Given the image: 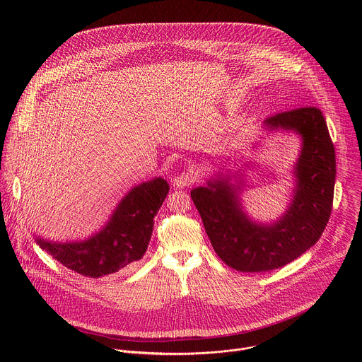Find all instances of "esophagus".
Masks as SVG:
<instances>
[{
  "label": "esophagus",
  "mask_w": 362,
  "mask_h": 362,
  "mask_svg": "<svg viewBox=\"0 0 362 362\" xmlns=\"http://www.w3.org/2000/svg\"><path fill=\"white\" fill-rule=\"evenodd\" d=\"M197 180V175L194 171H185V173H181L178 174L175 178H174V187L177 188H188L189 185H192Z\"/></svg>",
  "instance_id": "obj_1"
}]
</instances>
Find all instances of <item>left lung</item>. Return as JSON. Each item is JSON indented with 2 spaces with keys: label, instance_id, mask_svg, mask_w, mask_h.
Wrapping results in <instances>:
<instances>
[{
  "label": "left lung",
  "instance_id": "1",
  "mask_svg": "<svg viewBox=\"0 0 362 362\" xmlns=\"http://www.w3.org/2000/svg\"><path fill=\"white\" fill-rule=\"evenodd\" d=\"M264 125L296 131L303 138L294 198L280 220L272 226L251 221L241 210L237 189L226 180L191 191L213 250L240 272H267L301 257L320 238L333 206L336 156L322 111L301 107L272 115Z\"/></svg>",
  "mask_w": 362,
  "mask_h": 362
}]
</instances>
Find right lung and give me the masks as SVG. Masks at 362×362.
Listing matches in <instances>:
<instances>
[{
    "label": "right lung",
    "instance_id": "obj_1",
    "mask_svg": "<svg viewBox=\"0 0 362 362\" xmlns=\"http://www.w3.org/2000/svg\"><path fill=\"white\" fill-rule=\"evenodd\" d=\"M168 184L155 178L134 187L118 204L103 230L81 243H36L65 267L99 279L129 267L145 255L153 231V218L163 205Z\"/></svg>",
    "mask_w": 362,
    "mask_h": 362
}]
</instances>
